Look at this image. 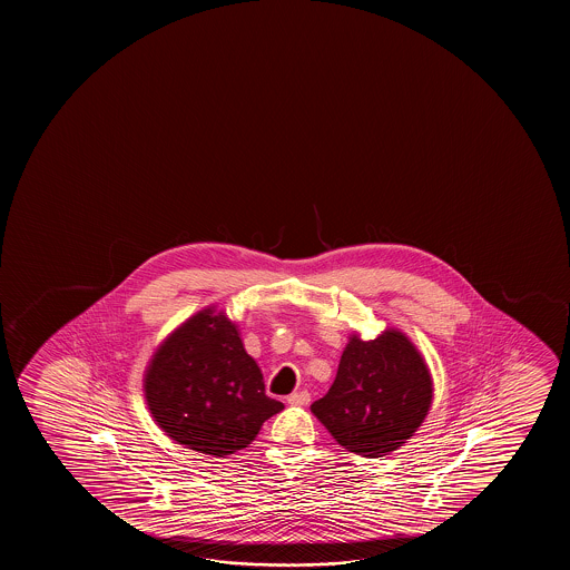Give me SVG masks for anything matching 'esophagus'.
Masks as SVG:
<instances>
[{"instance_id": "obj_1", "label": "esophagus", "mask_w": 570, "mask_h": 570, "mask_svg": "<svg viewBox=\"0 0 570 570\" xmlns=\"http://www.w3.org/2000/svg\"><path fill=\"white\" fill-rule=\"evenodd\" d=\"M312 401V395L307 391H294L292 395H288L289 405H307Z\"/></svg>"}]
</instances>
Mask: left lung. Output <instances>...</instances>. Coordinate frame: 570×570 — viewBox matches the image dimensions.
Wrapping results in <instances>:
<instances>
[{"label": "left lung", "mask_w": 570, "mask_h": 570, "mask_svg": "<svg viewBox=\"0 0 570 570\" xmlns=\"http://www.w3.org/2000/svg\"><path fill=\"white\" fill-rule=\"evenodd\" d=\"M429 366L409 336L385 328L374 341L351 335L336 377L312 413L344 450L383 458L414 436L432 397Z\"/></svg>", "instance_id": "obj_1"}]
</instances>
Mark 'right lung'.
Returning <instances> with one entry per match:
<instances>
[{
    "label": "right lung",
    "instance_id": "1",
    "mask_svg": "<svg viewBox=\"0 0 570 570\" xmlns=\"http://www.w3.org/2000/svg\"><path fill=\"white\" fill-rule=\"evenodd\" d=\"M149 413L188 450L226 458L257 438L284 405L265 393L234 321L206 307L159 344L144 375Z\"/></svg>",
    "mask_w": 570,
    "mask_h": 570
}]
</instances>
